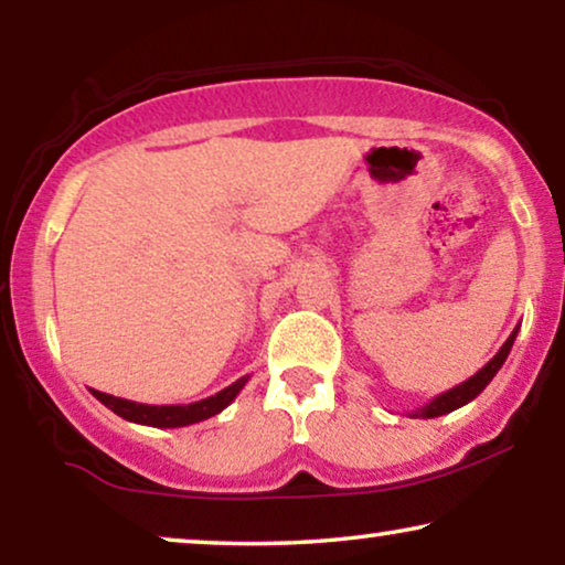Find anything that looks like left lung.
<instances>
[{
  "mask_svg": "<svg viewBox=\"0 0 565 565\" xmlns=\"http://www.w3.org/2000/svg\"><path fill=\"white\" fill-rule=\"evenodd\" d=\"M516 331H520V327H516L512 334H509L507 342L501 344V350L493 354V358L486 362V365L478 370L476 375H470L466 383L455 385V388H450V391L439 393V396L431 398L429 404H424L422 408H416V412H412L408 416H412V419H435V416H445V414L455 412V408L470 404V401H473L478 393H481L486 385L493 381V375H497L499 370H501V365H504V362H507L509 352H512L514 339H516Z\"/></svg>",
  "mask_w": 565,
  "mask_h": 565,
  "instance_id": "left-lung-1",
  "label": "left lung"
}]
</instances>
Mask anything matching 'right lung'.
<instances>
[{"label":"right lung","mask_w":565,"mask_h":565,"mask_svg":"<svg viewBox=\"0 0 565 565\" xmlns=\"http://www.w3.org/2000/svg\"><path fill=\"white\" fill-rule=\"evenodd\" d=\"M249 375L238 377L236 383H231L228 388L215 393V396H207L203 401H195V404H169V406H151V404H138V401L118 398L110 396V393L95 391L92 388V396H95L99 404H105L113 414L122 416L126 422L134 424H146V427H159V429H174V427H190V424L205 422L211 416L221 414L231 401L238 396V391L244 388Z\"/></svg>","instance_id":"add662e5"}]
</instances>
